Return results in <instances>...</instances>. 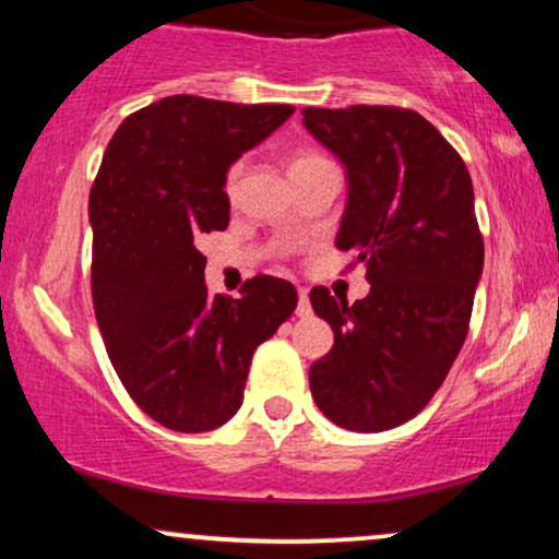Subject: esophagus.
Instances as JSON below:
<instances>
[{"label":"esophagus","mask_w":559,"mask_h":559,"mask_svg":"<svg viewBox=\"0 0 559 559\" xmlns=\"http://www.w3.org/2000/svg\"><path fill=\"white\" fill-rule=\"evenodd\" d=\"M310 297H307V288H299V305H297V316L307 318L310 316Z\"/></svg>","instance_id":"esophagus-1"}]
</instances>
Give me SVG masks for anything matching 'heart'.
Segmentation results:
<instances>
[{"label":"heart","mask_w":559,"mask_h":559,"mask_svg":"<svg viewBox=\"0 0 559 559\" xmlns=\"http://www.w3.org/2000/svg\"><path fill=\"white\" fill-rule=\"evenodd\" d=\"M325 163H331V159L323 157L316 150H297L292 155V159H288V170H292V178H294V176H299V173L312 170V168H318V165H325ZM239 178H241V163H234L226 170V178H223V191H226V197L236 194V189H239Z\"/></svg>","instance_id":"1"}]
</instances>
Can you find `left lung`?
<instances>
[{
    "mask_svg": "<svg viewBox=\"0 0 559 559\" xmlns=\"http://www.w3.org/2000/svg\"><path fill=\"white\" fill-rule=\"evenodd\" d=\"M305 128L344 163L349 197L336 247L365 262L370 294L325 286L312 310L333 349L312 362V400L346 431H389L420 413L463 349L484 271V236L463 157L415 110L305 107Z\"/></svg>",
    "mask_w": 559,
    "mask_h": 559,
    "instance_id": "obj_1",
    "label": "left lung"
}]
</instances>
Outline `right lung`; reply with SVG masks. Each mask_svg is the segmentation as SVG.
Here are the masks:
<instances>
[{
  "instance_id": "right-lung-1",
  "label": "right lung",
  "mask_w": 559,
  "mask_h": 559,
  "mask_svg": "<svg viewBox=\"0 0 559 559\" xmlns=\"http://www.w3.org/2000/svg\"><path fill=\"white\" fill-rule=\"evenodd\" d=\"M292 105L165 96L128 115L96 173L92 299L131 400L159 426L213 431L236 415L254 349L297 310V288L254 275L241 297H210L202 234L228 228L223 178Z\"/></svg>"
}]
</instances>
